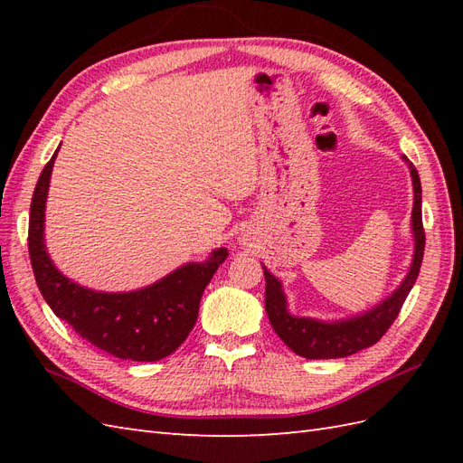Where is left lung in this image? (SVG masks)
Wrapping results in <instances>:
<instances>
[{
    "instance_id": "obj_1",
    "label": "left lung",
    "mask_w": 463,
    "mask_h": 463,
    "mask_svg": "<svg viewBox=\"0 0 463 463\" xmlns=\"http://www.w3.org/2000/svg\"><path fill=\"white\" fill-rule=\"evenodd\" d=\"M406 159V156H404ZM408 161V159H406ZM410 165L411 181H414V211H411V229H414L416 250L411 269L402 287L392 294L390 298L378 304L376 308L354 317L342 322H318L312 318L290 317L287 310V298L282 294L280 282L264 269V280H267V290H264V308H267L269 320L274 332L279 334L287 346L297 352L298 356L308 360H328V358H344L350 354H356L364 348H370L376 344L388 328L394 324L402 310V304L408 298V294L414 287L420 274L421 259H424L426 247V232L421 224V184L416 166Z\"/></svg>"
}]
</instances>
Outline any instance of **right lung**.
I'll list each match as a JSON object with an SVG mask.
<instances>
[{"instance_id":"obj_1","label":"right lung","mask_w":463,"mask_h":463,"mask_svg":"<svg viewBox=\"0 0 463 463\" xmlns=\"http://www.w3.org/2000/svg\"><path fill=\"white\" fill-rule=\"evenodd\" d=\"M55 155L35 184L27 234L29 260L45 302L83 340L117 358L155 362L169 356L193 330L206 284L229 257V250H214L209 260L184 264L163 280L135 292L109 294L80 287L53 267L43 244L45 199Z\"/></svg>"}]
</instances>
